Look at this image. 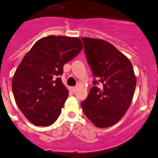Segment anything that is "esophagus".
Returning a JSON list of instances; mask_svg holds the SVG:
<instances>
[{
	"label": "esophagus",
	"mask_w": 158,
	"mask_h": 158,
	"mask_svg": "<svg viewBox=\"0 0 158 158\" xmlns=\"http://www.w3.org/2000/svg\"><path fill=\"white\" fill-rule=\"evenodd\" d=\"M70 90L72 91L73 92H74L76 90V87H71V88H70Z\"/></svg>",
	"instance_id": "34e87169"
}]
</instances>
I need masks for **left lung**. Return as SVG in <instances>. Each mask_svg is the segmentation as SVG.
Masks as SVG:
<instances>
[{
	"mask_svg": "<svg viewBox=\"0 0 158 158\" xmlns=\"http://www.w3.org/2000/svg\"><path fill=\"white\" fill-rule=\"evenodd\" d=\"M85 54L93 80L85 100L81 103L85 115L98 128L117 123L129 109L133 98L136 77L130 60L112 44L102 39L82 38ZM100 81L103 86L95 85Z\"/></svg>",
	"mask_w": 158,
	"mask_h": 158,
	"instance_id": "left-lung-1",
	"label": "left lung"
}]
</instances>
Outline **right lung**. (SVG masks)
Wrapping results in <instances>:
<instances>
[{"label": "right lung", "instance_id": "right-lung-1", "mask_svg": "<svg viewBox=\"0 0 158 158\" xmlns=\"http://www.w3.org/2000/svg\"><path fill=\"white\" fill-rule=\"evenodd\" d=\"M83 48L79 38L49 35L35 43L13 75L12 89L18 107L39 127L57 120L69 95L60 76L64 64Z\"/></svg>", "mask_w": 158, "mask_h": 158}]
</instances>
